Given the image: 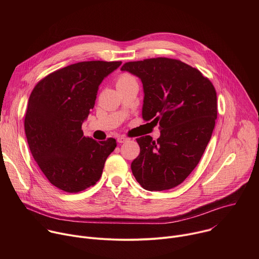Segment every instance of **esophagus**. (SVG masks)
Masks as SVG:
<instances>
[{
    "label": "esophagus",
    "instance_id": "esophagus-1",
    "mask_svg": "<svg viewBox=\"0 0 259 259\" xmlns=\"http://www.w3.org/2000/svg\"><path fill=\"white\" fill-rule=\"evenodd\" d=\"M128 140H129V138H127V137L124 136V135L118 136V138H117V141H118L119 143H124V142H126V141H128Z\"/></svg>",
    "mask_w": 259,
    "mask_h": 259
}]
</instances>
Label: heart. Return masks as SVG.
<instances>
[{
    "label": "heart",
    "instance_id": "b5f03b06",
    "mask_svg": "<svg viewBox=\"0 0 259 259\" xmlns=\"http://www.w3.org/2000/svg\"><path fill=\"white\" fill-rule=\"evenodd\" d=\"M130 80H133V78H132L130 75H128V73H123V75H121V76L118 78V80H117V85H118V84H121V83L128 82V81H130Z\"/></svg>",
    "mask_w": 259,
    "mask_h": 259
}]
</instances>
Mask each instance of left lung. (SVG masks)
Segmentation results:
<instances>
[{
    "mask_svg": "<svg viewBox=\"0 0 259 259\" xmlns=\"http://www.w3.org/2000/svg\"><path fill=\"white\" fill-rule=\"evenodd\" d=\"M121 70L140 79L142 118L161 130L157 141L150 135L136 139L140 154L132 173L146 191L173 189L196 168L210 141L217 118L214 86L197 68L171 58L126 62Z\"/></svg>",
    "mask_w": 259,
    "mask_h": 259,
    "instance_id": "1",
    "label": "left lung"
}]
</instances>
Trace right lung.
I'll return each mask as SVG.
<instances>
[{
    "label": "right lung",
    "mask_w": 259,
    "mask_h": 259,
    "mask_svg": "<svg viewBox=\"0 0 259 259\" xmlns=\"http://www.w3.org/2000/svg\"><path fill=\"white\" fill-rule=\"evenodd\" d=\"M121 61H83L58 69L33 88L24 129L29 151L54 187L78 193L99 180L114 138L85 137L82 124L94 107L98 87Z\"/></svg>",
    "instance_id": "right-lung-1"
}]
</instances>
